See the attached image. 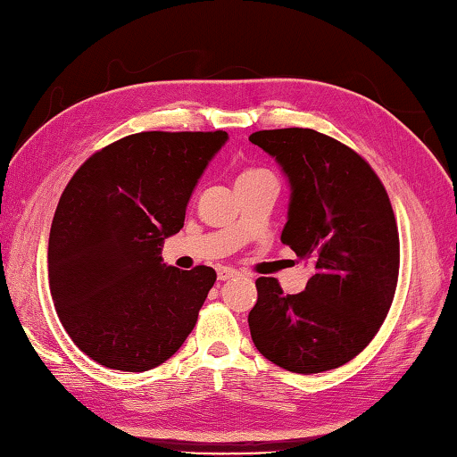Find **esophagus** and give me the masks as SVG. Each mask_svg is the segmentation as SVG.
I'll return each mask as SVG.
<instances>
[{"mask_svg": "<svg viewBox=\"0 0 457 457\" xmlns=\"http://www.w3.org/2000/svg\"><path fill=\"white\" fill-rule=\"evenodd\" d=\"M235 275H237V270L233 267H219V270H216L219 281H228V278H233Z\"/></svg>", "mask_w": 457, "mask_h": 457, "instance_id": "34e87169", "label": "esophagus"}]
</instances>
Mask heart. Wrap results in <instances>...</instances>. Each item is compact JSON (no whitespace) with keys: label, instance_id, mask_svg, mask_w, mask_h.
<instances>
[{"label":"heart","instance_id":"obj_1","mask_svg":"<svg viewBox=\"0 0 457 457\" xmlns=\"http://www.w3.org/2000/svg\"><path fill=\"white\" fill-rule=\"evenodd\" d=\"M262 179H275V174L267 170V168H249V170L241 172V176H238L237 182H251V180H262Z\"/></svg>","mask_w":457,"mask_h":457}]
</instances>
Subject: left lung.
Listing matches in <instances>:
<instances>
[{"label": "left lung", "mask_w": 457, "mask_h": 457, "mask_svg": "<svg viewBox=\"0 0 457 457\" xmlns=\"http://www.w3.org/2000/svg\"><path fill=\"white\" fill-rule=\"evenodd\" d=\"M273 156L291 198L281 241L313 265L305 291L257 278L254 347L293 373L345 365L386 321L399 273V233L379 176L345 144L311 128L249 136Z\"/></svg>", "instance_id": "8db88e82"}]
</instances>
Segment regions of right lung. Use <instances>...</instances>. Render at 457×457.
Instances as JSON below:
<instances>
[{"mask_svg": "<svg viewBox=\"0 0 457 457\" xmlns=\"http://www.w3.org/2000/svg\"><path fill=\"white\" fill-rule=\"evenodd\" d=\"M228 134L138 132L96 152L55 208L47 270L55 311L96 363L148 371L195 329L216 273L162 262L192 190Z\"/></svg>", "mask_w": 457, "mask_h": 457, "instance_id": "right-lung-1", "label": "right lung"}]
</instances>
